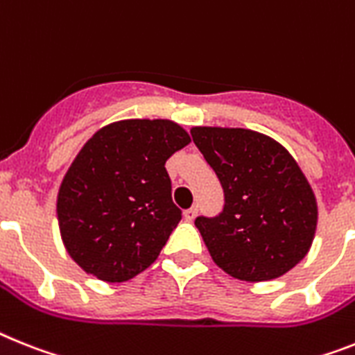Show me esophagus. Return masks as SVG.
Segmentation results:
<instances>
[{"label":"esophagus","mask_w":355,"mask_h":355,"mask_svg":"<svg viewBox=\"0 0 355 355\" xmlns=\"http://www.w3.org/2000/svg\"><path fill=\"white\" fill-rule=\"evenodd\" d=\"M196 213H198V207H196V205H193V207H189V209L184 211V218H186L187 222H193V220L196 218Z\"/></svg>","instance_id":"esophagus-1"}]
</instances>
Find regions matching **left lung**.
<instances>
[{
  "label": "left lung",
  "instance_id": "1",
  "mask_svg": "<svg viewBox=\"0 0 355 355\" xmlns=\"http://www.w3.org/2000/svg\"><path fill=\"white\" fill-rule=\"evenodd\" d=\"M191 137L225 198L218 216L195 220L214 263L243 282H267L296 267L314 240L318 204L293 155L243 128L196 126Z\"/></svg>",
  "mask_w": 355,
  "mask_h": 355
}]
</instances>
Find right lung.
I'll use <instances>...</instances> for the list:
<instances>
[{
    "instance_id": "obj_1",
    "label": "right lung",
    "mask_w": 355,
    "mask_h": 355,
    "mask_svg": "<svg viewBox=\"0 0 355 355\" xmlns=\"http://www.w3.org/2000/svg\"><path fill=\"white\" fill-rule=\"evenodd\" d=\"M189 142L168 119H128L83 146L59 187L58 220L68 254L85 272L119 284L157 260L182 218L166 160Z\"/></svg>"
}]
</instances>
